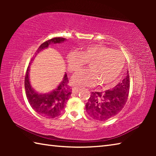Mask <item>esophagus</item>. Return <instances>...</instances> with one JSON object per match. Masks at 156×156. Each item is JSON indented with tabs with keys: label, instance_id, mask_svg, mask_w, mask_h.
Instances as JSON below:
<instances>
[{
	"label": "esophagus",
	"instance_id": "obj_1",
	"mask_svg": "<svg viewBox=\"0 0 156 156\" xmlns=\"http://www.w3.org/2000/svg\"><path fill=\"white\" fill-rule=\"evenodd\" d=\"M80 89L78 88V87H73L72 88V92L73 94H78L79 91H80Z\"/></svg>",
	"mask_w": 156,
	"mask_h": 156
}]
</instances>
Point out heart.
<instances>
[{"label":"heart","instance_id":"1","mask_svg":"<svg viewBox=\"0 0 156 156\" xmlns=\"http://www.w3.org/2000/svg\"><path fill=\"white\" fill-rule=\"evenodd\" d=\"M71 72H78L89 62V68L73 76L72 83L79 87L111 85L119 78L125 64V58L118 51L102 44H92L83 51H71L67 56Z\"/></svg>","mask_w":156,"mask_h":156}]
</instances>
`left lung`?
<instances>
[{"label": "left lung", "instance_id": "1", "mask_svg": "<svg viewBox=\"0 0 156 156\" xmlns=\"http://www.w3.org/2000/svg\"><path fill=\"white\" fill-rule=\"evenodd\" d=\"M130 80L129 71L123 80L112 89L91 92L86 103V111L93 119L106 121L117 115L127 101Z\"/></svg>", "mask_w": 156, "mask_h": 156}]
</instances>
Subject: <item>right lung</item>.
Wrapping results in <instances>:
<instances>
[{
  "label": "right lung",
  "mask_w": 156,
  "mask_h": 156,
  "mask_svg": "<svg viewBox=\"0 0 156 156\" xmlns=\"http://www.w3.org/2000/svg\"><path fill=\"white\" fill-rule=\"evenodd\" d=\"M66 41V38L57 37L44 42L38 47L36 55L42 50L47 48L52 43H61ZM30 62L26 72L25 78V88L26 96L32 109L36 112L46 118H55L60 115L64 109L65 103L69 99L72 94V89L68 85V78L65 73L62 80L59 85L52 91L47 94H41L36 92L31 86L30 82Z\"/></svg>",
  "instance_id": "1"
}]
</instances>
